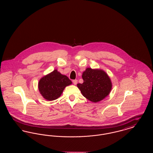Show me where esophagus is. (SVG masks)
I'll use <instances>...</instances> for the list:
<instances>
[{"label":"esophagus","mask_w":153,"mask_h":153,"mask_svg":"<svg viewBox=\"0 0 153 153\" xmlns=\"http://www.w3.org/2000/svg\"><path fill=\"white\" fill-rule=\"evenodd\" d=\"M72 82L74 85H76L77 84V80H73Z\"/></svg>","instance_id":"1"}]
</instances>
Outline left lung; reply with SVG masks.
Listing matches in <instances>:
<instances>
[{
  "mask_svg": "<svg viewBox=\"0 0 153 153\" xmlns=\"http://www.w3.org/2000/svg\"><path fill=\"white\" fill-rule=\"evenodd\" d=\"M83 83L77 84L81 94L89 100L97 102L108 94L112 88L107 74L102 70L87 68L82 75Z\"/></svg>",
  "mask_w": 153,
  "mask_h": 153,
  "instance_id": "1",
  "label": "left lung"
}]
</instances>
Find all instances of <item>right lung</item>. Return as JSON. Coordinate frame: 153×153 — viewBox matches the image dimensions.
<instances>
[{
	"mask_svg": "<svg viewBox=\"0 0 153 153\" xmlns=\"http://www.w3.org/2000/svg\"><path fill=\"white\" fill-rule=\"evenodd\" d=\"M71 84L72 81L67 76L54 70L39 80L38 88L45 99L51 101L58 99L64 88Z\"/></svg>",
	"mask_w": 153,
	"mask_h": 153,
	"instance_id": "1",
	"label": "right lung"
}]
</instances>
